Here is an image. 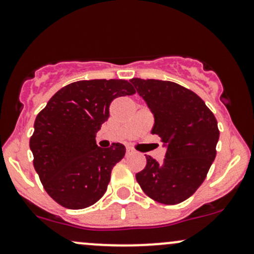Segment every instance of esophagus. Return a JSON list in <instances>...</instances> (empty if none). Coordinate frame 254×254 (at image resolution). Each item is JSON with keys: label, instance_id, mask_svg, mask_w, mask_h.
<instances>
[{"label": "esophagus", "instance_id": "obj_1", "mask_svg": "<svg viewBox=\"0 0 254 254\" xmlns=\"http://www.w3.org/2000/svg\"><path fill=\"white\" fill-rule=\"evenodd\" d=\"M132 152H134V151H132L131 148H127V155H131Z\"/></svg>", "mask_w": 254, "mask_h": 254}]
</instances>
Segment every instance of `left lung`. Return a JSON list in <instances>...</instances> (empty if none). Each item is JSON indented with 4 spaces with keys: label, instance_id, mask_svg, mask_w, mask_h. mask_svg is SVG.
<instances>
[{
    "label": "left lung",
    "instance_id": "1",
    "mask_svg": "<svg viewBox=\"0 0 254 254\" xmlns=\"http://www.w3.org/2000/svg\"><path fill=\"white\" fill-rule=\"evenodd\" d=\"M155 118L152 134L166 148L161 163H147L136 181L155 201L173 205L188 199L201 186L216 156L219 129L203 99L186 87L161 79H130Z\"/></svg>",
    "mask_w": 254,
    "mask_h": 254
}]
</instances>
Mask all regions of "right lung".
<instances>
[{
  "label": "right lung",
  "instance_id": "1",
  "mask_svg": "<svg viewBox=\"0 0 254 254\" xmlns=\"http://www.w3.org/2000/svg\"><path fill=\"white\" fill-rule=\"evenodd\" d=\"M132 93L135 89L125 79L77 81L56 92L37 115L29 141L33 163L56 203L84 209L106 193L125 146L98 147L96 134L108 120L113 99Z\"/></svg>",
  "mask_w": 254,
  "mask_h": 254
}]
</instances>
